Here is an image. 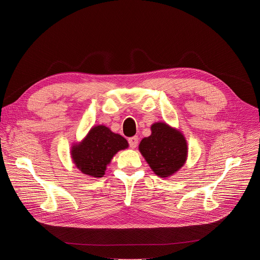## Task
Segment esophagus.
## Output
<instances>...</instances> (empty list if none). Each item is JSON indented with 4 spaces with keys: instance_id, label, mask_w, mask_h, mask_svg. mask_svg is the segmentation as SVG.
Here are the masks:
<instances>
[{
    "instance_id": "esophagus-1",
    "label": "esophagus",
    "mask_w": 260,
    "mask_h": 260,
    "mask_svg": "<svg viewBox=\"0 0 260 260\" xmlns=\"http://www.w3.org/2000/svg\"><path fill=\"white\" fill-rule=\"evenodd\" d=\"M138 143H139V138L137 137V136H135V137H132V138H129L128 139V144H129V147L131 148H136L137 146H138Z\"/></svg>"
}]
</instances>
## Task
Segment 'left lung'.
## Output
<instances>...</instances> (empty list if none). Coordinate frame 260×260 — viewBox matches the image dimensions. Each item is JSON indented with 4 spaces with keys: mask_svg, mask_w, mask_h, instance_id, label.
Masks as SVG:
<instances>
[{
    "mask_svg": "<svg viewBox=\"0 0 260 260\" xmlns=\"http://www.w3.org/2000/svg\"><path fill=\"white\" fill-rule=\"evenodd\" d=\"M151 132L141 141L139 150L157 176L170 177L186 160V140L180 132L162 122L154 123Z\"/></svg>",
    "mask_w": 260,
    "mask_h": 260,
    "instance_id": "obj_1",
    "label": "left lung"
}]
</instances>
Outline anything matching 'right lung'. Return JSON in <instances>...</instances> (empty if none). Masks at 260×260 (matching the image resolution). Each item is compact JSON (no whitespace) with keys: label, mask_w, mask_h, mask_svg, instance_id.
Segmentation results:
<instances>
[{"label":"right lung","mask_w":260,"mask_h":260,"mask_svg":"<svg viewBox=\"0 0 260 260\" xmlns=\"http://www.w3.org/2000/svg\"><path fill=\"white\" fill-rule=\"evenodd\" d=\"M128 147L127 141L104 125L92 127L86 138L72 148L74 164L85 175L101 178L112 157Z\"/></svg>","instance_id":"1"}]
</instances>
